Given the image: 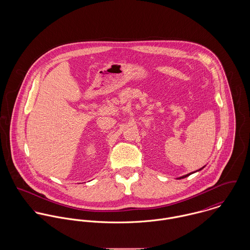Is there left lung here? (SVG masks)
Wrapping results in <instances>:
<instances>
[{"mask_svg":"<svg viewBox=\"0 0 250 250\" xmlns=\"http://www.w3.org/2000/svg\"><path fill=\"white\" fill-rule=\"evenodd\" d=\"M205 167V166L203 167H201V168H199L198 170H196V171H193V172H190V173H188V174H186V175H184V176H181V177H179V178L177 179H183V178H186V177H188V176H189L190 174H192V173H195V172H197V171H200V170H202L203 168Z\"/></svg>","mask_w":250,"mask_h":250,"instance_id":"1","label":"left lung"}]
</instances>
